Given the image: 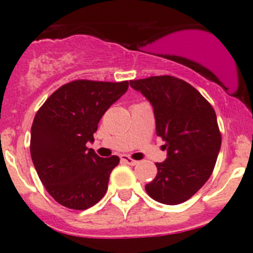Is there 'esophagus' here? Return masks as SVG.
I'll use <instances>...</instances> for the list:
<instances>
[{
	"label": "esophagus",
	"mask_w": 253,
	"mask_h": 253,
	"mask_svg": "<svg viewBox=\"0 0 253 253\" xmlns=\"http://www.w3.org/2000/svg\"><path fill=\"white\" fill-rule=\"evenodd\" d=\"M121 161H123L124 163H126V164H128V165H132V167H133V165L138 164V161H134V159H132L128 156H121Z\"/></svg>",
	"instance_id": "1"
}]
</instances>
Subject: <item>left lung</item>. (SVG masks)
Returning <instances> with one entry per match:
<instances>
[{
  "mask_svg": "<svg viewBox=\"0 0 253 253\" xmlns=\"http://www.w3.org/2000/svg\"><path fill=\"white\" fill-rule=\"evenodd\" d=\"M129 83L152 104L157 135L168 151L163 163H156L157 176L145 189L164 205L185 202L215 167L221 146L215 112L193 85L177 77L163 75Z\"/></svg>",
  "mask_w": 253,
  "mask_h": 253,
  "instance_id": "8db88e82",
  "label": "left lung"
}]
</instances>
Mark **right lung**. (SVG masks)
<instances>
[{"mask_svg":"<svg viewBox=\"0 0 253 253\" xmlns=\"http://www.w3.org/2000/svg\"><path fill=\"white\" fill-rule=\"evenodd\" d=\"M128 81L76 80L58 88L37 112L31 128V157L38 176L59 205L92 207L108 189L118 156L101 158L86 147L107 109L128 89Z\"/></svg>","mask_w":253,"mask_h":253,"instance_id":"right-lung-1","label":"right lung"}]
</instances>
